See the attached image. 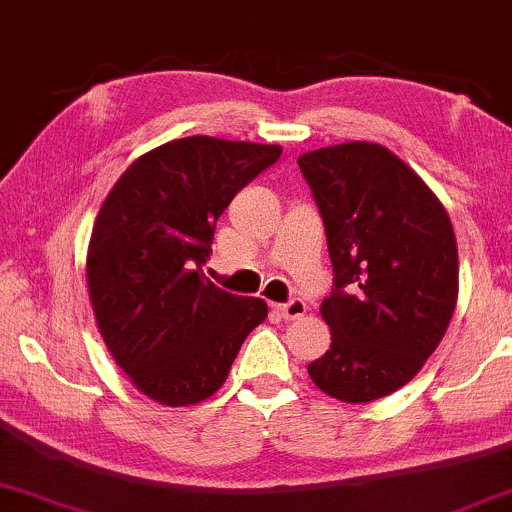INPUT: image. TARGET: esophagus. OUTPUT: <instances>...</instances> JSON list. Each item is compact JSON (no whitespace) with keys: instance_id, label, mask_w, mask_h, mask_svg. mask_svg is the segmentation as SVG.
Masks as SVG:
<instances>
[{"instance_id":"obj_1","label":"esophagus","mask_w":512,"mask_h":512,"mask_svg":"<svg viewBox=\"0 0 512 512\" xmlns=\"http://www.w3.org/2000/svg\"><path fill=\"white\" fill-rule=\"evenodd\" d=\"M279 312L286 319H291V322H295V319H303L305 312H307V305L303 298H293L288 300L286 305H279Z\"/></svg>"}]
</instances>
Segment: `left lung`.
Listing matches in <instances>:
<instances>
[{"mask_svg":"<svg viewBox=\"0 0 512 512\" xmlns=\"http://www.w3.org/2000/svg\"><path fill=\"white\" fill-rule=\"evenodd\" d=\"M322 214L334 288L322 303L331 348L310 379L343 403H369L420 372L458 300V245L446 209L377 143L300 155Z\"/></svg>","mask_w":512,"mask_h":512,"instance_id":"8db88e82","label":"left lung"}]
</instances>
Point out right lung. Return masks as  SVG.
I'll return each mask as SVG.
<instances>
[{
    "mask_svg": "<svg viewBox=\"0 0 512 512\" xmlns=\"http://www.w3.org/2000/svg\"><path fill=\"white\" fill-rule=\"evenodd\" d=\"M279 145L190 135L145 152L102 202L88 248L97 326L138 391L183 408L217 393L267 303L202 274L229 202Z\"/></svg>",
    "mask_w": 512,
    "mask_h": 512,
    "instance_id": "add662e5",
    "label": "right lung"
}]
</instances>
